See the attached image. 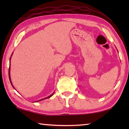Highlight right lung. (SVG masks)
<instances>
[{"label": "right lung", "mask_w": 129, "mask_h": 129, "mask_svg": "<svg viewBox=\"0 0 129 129\" xmlns=\"http://www.w3.org/2000/svg\"><path fill=\"white\" fill-rule=\"evenodd\" d=\"M10 59H11V57H10ZM10 67H9V71H8V75H9V78H10V82H11V85H12V86H13V85H12V82H11V77H10ZM14 87V86H13ZM53 94H52L51 95H49V97H46V98H45V99H41V100H39V101H41V100H45V99H48V98H50L51 97H52V95H53ZM37 101L36 102H38V101Z\"/></svg>", "instance_id": "right-lung-1"}]
</instances>
